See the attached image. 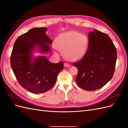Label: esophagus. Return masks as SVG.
Wrapping results in <instances>:
<instances>
[{"mask_svg": "<svg viewBox=\"0 0 128 128\" xmlns=\"http://www.w3.org/2000/svg\"><path fill=\"white\" fill-rule=\"evenodd\" d=\"M64 67H70V64H68V63H64Z\"/></svg>", "mask_w": 128, "mask_h": 128, "instance_id": "34e87169", "label": "esophagus"}]
</instances>
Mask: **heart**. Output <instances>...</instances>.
<instances>
[{
	"instance_id": "obj_1",
	"label": "heart",
	"mask_w": 128,
	"mask_h": 128,
	"mask_svg": "<svg viewBox=\"0 0 128 128\" xmlns=\"http://www.w3.org/2000/svg\"><path fill=\"white\" fill-rule=\"evenodd\" d=\"M88 42L86 36L76 31L69 30L57 36L55 46L56 49L64 50V56L67 60L76 61L86 55Z\"/></svg>"
}]
</instances>
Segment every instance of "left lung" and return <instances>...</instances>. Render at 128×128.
Wrapping results in <instances>:
<instances>
[{"mask_svg": "<svg viewBox=\"0 0 128 128\" xmlns=\"http://www.w3.org/2000/svg\"><path fill=\"white\" fill-rule=\"evenodd\" d=\"M117 50L107 34L94 30L89 33V44L86 55L73 66L78 68L76 82L87 91L100 89L113 77Z\"/></svg>", "mask_w": 128, "mask_h": 128, "instance_id": "left-lung-1", "label": "left lung"}]
</instances>
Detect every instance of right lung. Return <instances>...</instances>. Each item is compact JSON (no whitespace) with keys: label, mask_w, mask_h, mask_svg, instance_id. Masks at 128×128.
I'll use <instances>...</instances> for the list:
<instances>
[{"label":"right lung","mask_w":128,"mask_h":128,"mask_svg":"<svg viewBox=\"0 0 128 128\" xmlns=\"http://www.w3.org/2000/svg\"><path fill=\"white\" fill-rule=\"evenodd\" d=\"M47 28H34L18 38L14 43L10 64L20 84L34 94L49 90L56 83L58 76L64 69V62L53 64L46 57L34 56L35 52H51L52 40L46 34Z\"/></svg>","instance_id":"right-lung-1"}]
</instances>
